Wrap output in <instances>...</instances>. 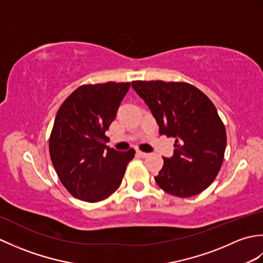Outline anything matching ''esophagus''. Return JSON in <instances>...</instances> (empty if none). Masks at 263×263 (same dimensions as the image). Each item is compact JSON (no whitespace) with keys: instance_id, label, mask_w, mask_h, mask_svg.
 I'll return each instance as SVG.
<instances>
[{"instance_id":"esophagus-1","label":"esophagus","mask_w":263,"mask_h":263,"mask_svg":"<svg viewBox=\"0 0 263 263\" xmlns=\"http://www.w3.org/2000/svg\"><path fill=\"white\" fill-rule=\"evenodd\" d=\"M137 154L140 156V157H142V158H144V157H147V156L149 155V154H147V153H143V152H141V150H138L137 152Z\"/></svg>"}]
</instances>
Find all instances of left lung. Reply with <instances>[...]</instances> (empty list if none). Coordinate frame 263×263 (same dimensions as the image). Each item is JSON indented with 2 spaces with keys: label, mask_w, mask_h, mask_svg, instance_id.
<instances>
[{
  "label": "left lung",
  "mask_w": 263,
  "mask_h": 263,
  "mask_svg": "<svg viewBox=\"0 0 263 263\" xmlns=\"http://www.w3.org/2000/svg\"><path fill=\"white\" fill-rule=\"evenodd\" d=\"M132 88L149 106L159 135L175 138L174 155L163 158L156 183L178 198L204 191L219 173L226 149L225 125L215 105L187 82L138 80Z\"/></svg>",
  "instance_id": "obj_1"
}]
</instances>
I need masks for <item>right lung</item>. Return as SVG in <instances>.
<instances>
[{
  "label": "right lung",
  "instance_id": "obj_1",
  "mask_svg": "<svg viewBox=\"0 0 263 263\" xmlns=\"http://www.w3.org/2000/svg\"><path fill=\"white\" fill-rule=\"evenodd\" d=\"M130 82L82 85L66 98L55 117L49 156L64 187L86 202L107 199L120 187L136 150L116 152L106 146L105 132Z\"/></svg>",
  "mask_w": 263,
  "mask_h": 263
}]
</instances>
